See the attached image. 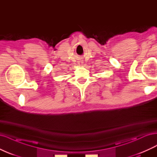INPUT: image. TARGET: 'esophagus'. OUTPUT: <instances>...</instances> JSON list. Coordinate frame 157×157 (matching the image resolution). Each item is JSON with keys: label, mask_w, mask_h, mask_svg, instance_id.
Segmentation results:
<instances>
[{"label": "esophagus", "mask_w": 157, "mask_h": 157, "mask_svg": "<svg viewBox=\"0 0 157 157\" xmlns=\"http://www.w3.org/2000/svg\"><path fill=\"white\" fill-rule=\"evenodd\" d=\"M78 64H79L80 65H82V62H79Z\"/></svg>", "instance_id": "1"}]
</instances>
